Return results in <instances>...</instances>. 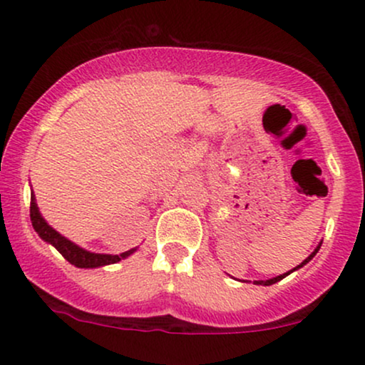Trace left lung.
<instances>
[{
	"mask_svg": "<svg viewBox=\"0 0 365 365\" xmlns=\"http://www.w3.org/2000/svg\"><path fill=\"white\" fill-rule=\"evenodd\" d=\"M321 244H322V242H319V245H317V247H316V249H314V252H312L311 255H309V257H307V259H305V261H302V262H300V264H299V266H297V267H293V269H292V271H288V273H283V274L276 276V278L266 279V282H262V279H259V282H254V284H264V287H269V284H274L276 282H279V279H283V278H284V276H288V274H290V273H293V271L300 269V267H302V266H305V264H307L309 261H311V259L314 257V255H316V254H317V250H319V249H321Z\"/></svg>",
	"mask_w": 365,
	"mask_h": 365,
	"instance_id": "1",
	"label": "left lung"
}]
</instances>
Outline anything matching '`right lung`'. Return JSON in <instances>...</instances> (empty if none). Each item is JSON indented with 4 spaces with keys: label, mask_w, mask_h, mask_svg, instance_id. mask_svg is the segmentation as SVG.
<instances>
[{
    "label": "right lung",
    "mask_w": 365,
    "mask_h": 365,
    "mask_svg": "<svg viewBox=\"0 0 365 365\" xmlns=\"http://www.w3.org/2000/svg\"><path fill=\"white\" fill-rule=\"evenodd\" d=\"M31 221H32V226H34V230L37 232V235L43 238L44 242L51 244L54 249H56L70 264H73L75 267H86V269H89V267L110 266V264L120 262L121 259H127L128 255H132L137 250V247H133V249L127 250V252L113 255V254H96V252H91V250L82 249V247L73 244L72 240L63 237L61 233H58L51 225H48V221L44 220L43 215H41L39 207H37L34 192H31Z\"/></svg>",
    "instance_id": "1"
}]
</instances>
